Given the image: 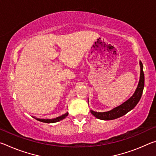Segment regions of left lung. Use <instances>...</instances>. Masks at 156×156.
I'll return each mask as SVG.
<instances>
[{"label": "left lung", "instance_id": "1", "mask_svg": "<svg viewBox=\"0 0 156 156\" xmlns=\"http://www.w3.org/2000/svg\"><path fill=\"white\" fill-rule=\"evenodd\" d=\"M140 80L138 85L137 87L135 92L130 98L128 99L124 103L120 105V106L115 107L112 110L106 112H96L91 110V114H93L95 117L102 120H111L116 119L125 115L129 112H130L135 107L138 103L140 100L141 98L142 91L144 86V74L143 72V65L141 61H140Z\"/></svg>", "mask_w": 156, "mask_h": 156}]
</instances>
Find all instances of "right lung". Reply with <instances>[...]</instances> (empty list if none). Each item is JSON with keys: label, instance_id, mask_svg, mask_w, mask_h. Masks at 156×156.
Returning a JSON list of instances; mask_svg holds the SVG:
<instances>
[{"label": "right lung", "instance_id": "obj_1", "mask_svg": "<svg viewBox=\"0 0 156 156\" xmlns=\"http://www.w3.org/2000/svg\"><path fill=\"white\" fill-rule=\"evenodd\" d=\"M68 115V112L65 113V114H63L62 115L59 116V117H57L56 118H53V119H40V118H36L37 120L41 121V122H46V123H54V122H59V121L62 120L65 118Z\"/></svg>", "mask_w": 156, "mask_h": 156}]
</instances>
